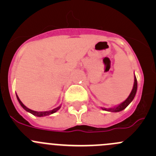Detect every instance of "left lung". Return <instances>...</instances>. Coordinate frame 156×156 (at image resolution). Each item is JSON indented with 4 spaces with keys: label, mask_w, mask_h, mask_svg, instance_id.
Returning <instances> with one entry per match:
<instances>
[{
    "label": "left lung",
    "mask_w": 156,
    "mask_h": 156,
    "mask_svg": "<svg viewBox=\"0 0 156 156\" xmlns=\"http://www.w3.org/2000/svg\"><path fill=\"white\" fill-rule=\"evenodd\" d=\"M136 90H137V81H136V77H134V84H133V89H132L131 93H130L129 97H127V99L125 100V101H124L123 103H121L119 106H116V107L110 108H103V110H106V111H108V112H120L122 111V110L125 109V108H126L129 104H130V102L133 100L135 95H136Z\"/></svg>",
    "instance_id": "8db88e82"
}]
</instances>
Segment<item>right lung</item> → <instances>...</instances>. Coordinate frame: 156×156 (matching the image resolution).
I'll list each match as a JSON object with an SVG mask.
<instances>
[{"label":"right lung","instance_id":"obj_1","mask_svg":"<svg viewBox=\"0 0 156 156\" xmlns=\"http://www.w3.org/2000/svg\"><path fill=\"white\" fill-rule=\"evenodd\" d=\"M16 97H17V100H18L19 103H20V105H21V106H22V107L24 108V109H26L27 112H29L31 113V114H32V115H34L38 116V117H41V116H46V115H51V114H53V113L56 112V111H58V110H59V108H60V106H59V107L54 108V109H53V110H50V111L44 112H38L33 111V110H31V109H29V108H28L26 106H25L24 104H23V103H22L21 100H20V99H19L18 96H17V95H16Z\"/></svg>","mask_w":156,"mask_h":156}]
</instances>
